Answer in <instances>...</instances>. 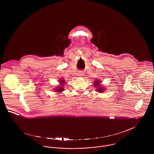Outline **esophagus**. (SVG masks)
Wrapping results in <instances>:
<instances>
[{"label": "esophagus", "instance_id": "obj_1", "mask_svg": "<svg viewBox=\"0 0 154 154\" xmlns=\"http://www.w3.org/2000/svg\"><path fill=\"white\" fill-rule=\"evenodd\" d=\"M79 75H82V72H80L79 73Z\"/></svg>", "mask_w": 154, "mask_h": 154}]
</instances>
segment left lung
I'll list each match as a JSON object with an SVG mask.
<instances>
[{
    "instance_id": "8db88e82",
    "label": "left lung",
    "mask_w": 154,
    "mask_h": 154,
    "mask_svg": "<svg viewBox=\"0 0 154 154\" xmlns=\"http://www.w3.org/2000/svg\"><path fill=\"white\" fill-rule=\"evenodd\" d=\"M102 81H101L99 80H96L95 81H94V87H96V91H97L98 92H104V89H103L102 87H101L100 86L102 85H100V82H101Z\"/></svg>"
}]
</instances>
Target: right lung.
I'll return each mask as SVG.
<instances>
[{
    "label": "right lung",
    "instance_id": "obj_1",
    "mask_svg": "<svg viewBox=\"0 0 154 154\" xmlns=\"http://www.w3.org/2000/svg\"><path fill=\"white\" fill-rule=\"evenodd\" d=\"M59 83H60V85H62V86H59L57 88H55L54 90L57 92H62L65 90V89L63 88L62 87H63V85H65V81L64 80H60L59 81Z\"/></svg>",
    "mask_w": 154,
    "mask_h": 154
}]
</instances>
